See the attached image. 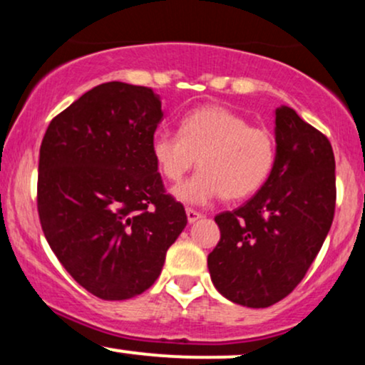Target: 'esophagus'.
I'll use <instances>...</instances> for the list:
<instances>
[{"label": "esophagus", "instance_id": "1", "mask_svg": "<svg viewBox=\"0 0 365 365\" xmlns=\"http://www.w3.org/2000/svg\"><path fill=\"white\" fill-rule=\"evenodd\" d=\"M185 212H187L188 223H195L197 220H200V217H202V215H200L199 211H195V209H192V207H187Z\"/></svg>", "mask_w": 365, "mask_h": 365}]
</instances>
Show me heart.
Segmentation results:
<instances>
[{"mask_svg":"<svg viewBox=\"0 0 365 365\" xmlns=\"http://www.w3.org/2000/svg\"><path fill=\"white\" fill-rule=\"evenodd\" d=\"M153 158L163 178L177 183L195 161L199 171L175 188V195L188 204H206L221 195L242 200L254 195L273 171L274 137L269 130L249 125L228 108L207 104L180 121L178 135H154Z\"/></svg>","mask_w":365,"mask_h":365,"instance_id":"1","label":"heart"}]
</instances>
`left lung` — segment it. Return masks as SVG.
<instances>
[{"mask_svg": "<svg viewBox=\"0 0 365 365\" xmlns=\"http://www.w3.org/2000/svg\"><path fill=\"white\" fill-rule=\"evenodd\" d=\"M336 177L328 137L292 108L276 110V159L266 183L215 221L207 255L216 290L247 307H269L304 279L334 217Z\"/></svg>", "mask_w": 365, "mask_h": 365, "instance_id": "8db88e82", "label": "left lung"}]
</instances>
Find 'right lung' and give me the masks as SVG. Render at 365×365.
Returning a JSON list of instances; mask_svg holds the SVG:
<instances>
[{
  "label": "right lung",
  "instance_id": "add662e5",
  "mask_svg": "<svg viewBox=\"0 0 365 365\" xmlns=\"http://www.w3.org/2000/svg\"><path fill=\"white\" fill-rule=\"evenodd\" d=\"M150 87L106 82L56 115L39 150L37 212L70 276L103 300L140 295L187 225L153 158Z\"/></svg>",
  "mask_w": 365,
  "mask_h": 365
}]
</instances>
